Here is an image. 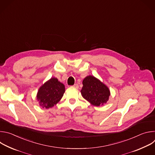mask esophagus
Listing matches in <instances>:
<instances>
[{"label":"esophagus","instance_id":"esophagus-1","mask_svg":"<svg viewBox=\"0 0 155 155\" xmlns=\"http://www.w3.org/2000/svg\"><path fill=\"white\" fill-rule=\"evenodd\" d=\"M73 87H75V88H78L79 86H78V84L77 83H76V84H74L73 85Z\"/></svg>","mask_w":155,"mask_h":155}]
</instances>
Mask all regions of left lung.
<instances>
[{
  "label": "left lung",
  "instance_id": "1",
  "mask_svg": "<svg viewBox=\"0 0 155 155\" xmlns=\"http://www.w3.org/2000/svg\"><path fill=\"white\" fill-rule=\"evenodd\" d=\"M81 93L83 98L95 106L105 104L110 94L107 86L93 76H87L83 80Z\"/></svg>",
  "mask_w": 155,
  "mask_h": 155
}]
</instances>
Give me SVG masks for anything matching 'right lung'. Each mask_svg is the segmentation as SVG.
<instances>
[{
  "label": "right lung",
  "mask_w": 155,
  "mask_h": 155,
  "mask_svg": "<svg viewBox=\"0 0 155 155\" xmlns=\"http://www.w3.org/2000/svg\"><path fill=\"white\" fill-rule=\"evenodd\" d=\"M65 92L64 85L56 78H51L38 91L37 99L43 108H49L56 105Z\"/></svg>",
  "instance_id": "add662e5"
}]
</instances>
